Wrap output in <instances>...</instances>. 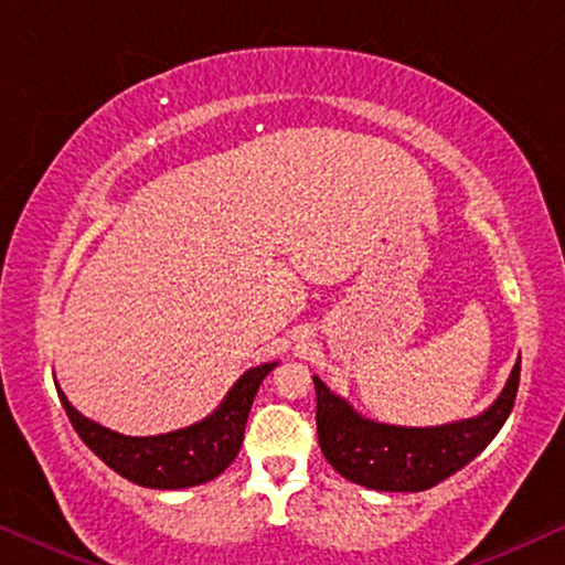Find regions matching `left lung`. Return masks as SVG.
Instances as JSON below:
<instances>
[{
  "label": "left lung",
  "instance_id": "obj_1",
  "mask_svg": "<svg viewBox=\"0 0 565 565\" xmlns=\"http://www.w3.org/2000/svg\"><path fill=\"white\" fill-rule=\"evenodd\" d=\"M313 385L319 445L339 476L375 491H427L468 466L504 427L520 388V360L483 414L443 427H393L362 419L316 375Z\"/></svg>",
  "mask_w": 565,
  "mask_h": 565
}]
</instances>
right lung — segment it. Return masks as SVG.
Returning a JSON list of instances; mask_svg holds the SVG:
<instances>
[{"instance_id": "obj_1", "label": "right lung", "mask_w": 565, "mask_h": 565, "mask_svg": "<svg viewBox=\"0 0 565 565\" xmlns=\"http://www.w3.org/2000/svg\"><path fill=\"white\" fill-rule=\"evenodd\" d=\"M275 365L265 362L246 370L207 419L157 437H128L107 429L76 412L58 385L56 391L76 435L115 473L146 489H188L213 481L234 462L242 450L252 401Z\"/></svg>"}]
</instances>
